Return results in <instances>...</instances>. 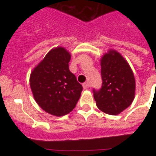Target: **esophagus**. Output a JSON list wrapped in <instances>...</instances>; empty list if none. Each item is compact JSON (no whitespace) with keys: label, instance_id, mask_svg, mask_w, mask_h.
I'll return each instance as SVG.
<instances>
[{"label":"esophagus","instance_id":"esophagus-1","mask_svg":"<svg viewBox=\"0 0 156 156\" xmlns=\"http://www.w3.org/2000/svg\"><path fill=\"white\" fill-rule=\"evenodd\" d=\"M89 84H88L87 82H85L83 83V87L84 88V89H87V88H89Z\"/></svg>","mask_w":156,"mask_h":156}]
</instances>
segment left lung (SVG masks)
Listing matches in <instances>:
<instances>
[{
  "label": "left lung",
  "mask_w": 156,
  "mask_h": 156,
  "mask_svg": "<svg viewBox=\"0 0 156 156\" xmlns=\"http://www.w3.org/2000/svg\"><path fill=\"white\" fill-rule=\"evenodd\" d=\"M101 89H94L98 108L109 115H117L131 105L135 94V79L127 62L120 54L108 51L101 60Z\"/></svg>",
  "instance_id": "8db88e82"
}]
</instances>
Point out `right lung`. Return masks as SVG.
Wrapping results in <instances>:
<instances>
[{
	"label": "right lung",
	"instance_id": "right-lung-1",
	"mask_svg": "<svg viewBox=\"0 0 156 156\" xmlns=\"http://www.w3.org/2000/svg\"><path fill=\"white\" fill-rule=\"evenodd\" d=\"M70 58L64 48L52 49L30 74L34 99L51 115L62 116L69 113L80 97L83 87L69 71Z\"/></svg>",
	"mask_w": 156,
	"mask_h": 156
}]
</instances>
